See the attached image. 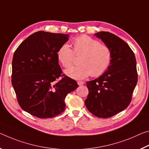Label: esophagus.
Listing matches in <instances>:
<instances>
[{
	"label": "esophagus",
	"instance_id": "esophagus-1",
	"mask_svg": "<svg viewBox=\"0 0 149 149\" xmlns=\"http://www.w3.org/2000/svg\"><path fill=\"white\" fill-rule=\"evenodd\" d=\"M77 83H78V84L79 85V86H80V85L84 84V82L83 81H78V82H77Z\"/></svg>",
	"mask_w": 149,
	"mask_h": 149
}]
</instances>
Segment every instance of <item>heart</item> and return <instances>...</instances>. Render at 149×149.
Masks as SVG:
<instances>
[{
	"mask_svg": "<svg viewBox=\"0 0 149 149\" xmlns=\"http://www.w3.org/2000/svg\"><path fill=\"white\" fill-rule=\"evenodd\" d=\"M73 50L67 43L62 45L57 52V58L64 67H69L74 62L75 55H82L81 65L65 70L66 75L76 80L84 79L92 74L99 77L106 72L110 65L111 52L106 45L87 36L77 38L72 42Z\"/></svg>",
	"mask_w": 149,
	"mask_h": 149,
	"instance_id": "b5f03b06",
	"label": "heart"
}]
</instances>
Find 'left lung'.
Here are the masks:
<instances>
[{"label": "left lung", "mask_w": 149, "mask_h": 149, "mask_svg": "<svg viewBox=\"0 0 149 149\" xmlns=\"http://www.w3.org/2000/svg\"><path fill=\"white\" fill-rule=\"evenodd\" d=\"M110 49L108 70L96 79L86 82L89 93L84 103L98 118H108L129 106L137 82L136 58L129 45L108 31L94 34Z\"/></svg>", "instance_id": "left-lung-1"}]
</instances>
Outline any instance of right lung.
Here are the masks:
<instances>
[{"label": "right lung", "instance_id": "add662e5", "mask_svg": "<svg viewBox=\"0 0 149 149\" xmlns=\"http://www.w3.org/2000/svg\"><path fill=\"white\" fill-rule=\"evenodd\" d=\"M68 34L39 31L22 42L13 58L12 84L18 104L39 118L55 117L65 108V98L79 85L62 76L58 49L69 40Z\"/></svg>", "mask_w": 149, "mask_h": 149}]
</instances>
